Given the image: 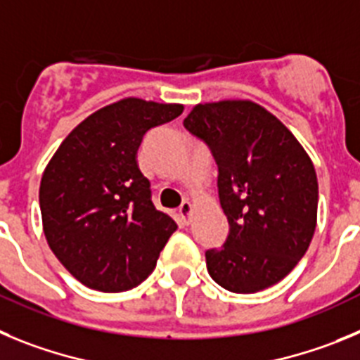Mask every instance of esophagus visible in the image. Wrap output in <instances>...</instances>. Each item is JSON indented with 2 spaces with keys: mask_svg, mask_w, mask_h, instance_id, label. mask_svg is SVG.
<instances>
[{
  "mask_svg": "<svg viewBox=\"0 0 360 360\" xmlns=\"http://www.w3.org/2000/svg\"><path fill=\"white\" fill-rule=\"evenodd\" d=\"M192 212H193L192 202L184 200V202L181 204V208H179V219H181V222H183V224H190V219H192Z\"/></svg>",
  "mask_w": 360,
  "mask_h": 360,
  "instance_id": "1",
  "label": "esophagus"
}]
</instances>
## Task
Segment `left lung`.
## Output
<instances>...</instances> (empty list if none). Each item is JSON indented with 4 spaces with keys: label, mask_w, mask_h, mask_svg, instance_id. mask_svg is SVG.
<instances>
[{
    "label": "left lung",
    "mask_w": 360,
    "mask_h": 360,
    "mask_svg": "<svg viewBox=\"0 0 360 360\" xmlns=\"http://www.w3.org/2000/svg\"><path fill=\"white\" fill-rule=\"evenodd\" d=\"M184 127L212 148L229 222L224 248L206 251L210 276L236 294L276 285L303 258L316 231L312 160L273 112L251 100L197 103Z\"/></svg>",
    "instance_id": "left-lung-1"
}]
</instances>
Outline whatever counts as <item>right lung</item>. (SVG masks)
Wrapping results in <instances>:
<instances>
[{
    "label": "right lung",
    "instance_id": "obj_1",
    "mask_svg": "<svg viewBox=\"0 0 360 360\" xmlns=\"http://www.w3.org/2000/svg\"><path fill=\"white\" fill-rule=\"evenodd\" d=\"M183 109L122 98L82 120L48 161L39 186L44 236L71 276L89 289L122 292L140 285L177 229L152 204L136 158L145 132Z\"/></svg>",
    "mask_w": 360,
    "mask_h": 360
}]
</instances>
